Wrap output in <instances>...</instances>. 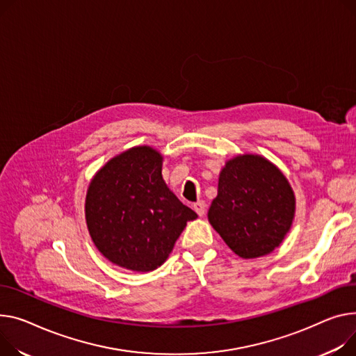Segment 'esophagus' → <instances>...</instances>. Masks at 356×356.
<instances>
[{
	"mask_svg": "<svg viewBox=\"0 0 356 356\" xmlns=\"http://www.w3.org/2000/svg\"><path fill=\"white\" fill-rule=\"evenodd\" d=\"M193 209H195V211L197 213L199 216H203L204 211H206V203L203 200H199V202L193 203Z\"/></svg>",
	"mask_w": 356,
	"mask_h": 356,
	"instance_id": "34e87169",
	"label": "esophagus"
}]
</instances>
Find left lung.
Returning <instances> with one entry per match:
<instances>
[{"mask_svg":"<svg viewBox=\"0 0 356 356\" xmlns=\"http://www.w3.org/2000/svg\"><path fill=\"white\" fill-rule=\"evenodd\" d=\"M207 218L238 256H265L291 230L295 195L288 179L268 159L241 154L222 169Z\"/></svg>","mask_w":356,"mask_h":356,"instance_id":"1","label":"left lung"}]
</instances>
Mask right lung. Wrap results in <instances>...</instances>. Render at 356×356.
I'll list each match as a JSON object with an SVG mask.
<instances>
[{"label":"right lung","mask_w":356,"mask_h":356,"mask_svg":"<svg viewBox=\"0 0 356 356\" xmlns=\"http://www.w3.org/2000/svg\"><path fill=\"white\" fill-rule=\"evenodd\" d=\"M163 156L136 146L108 160L94 175L86 196V222L91 239L111 264L152 272L173 250L196 213L164 183Z\"/></svg>","instance_id":"add662e5"}]
</instances>
